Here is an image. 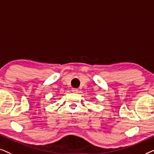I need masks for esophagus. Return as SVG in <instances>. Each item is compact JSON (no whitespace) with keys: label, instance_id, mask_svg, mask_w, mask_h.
Masks as SVG:
<instances>
[{"label":"esophagus","instance_id":"34e87169","mask_svg":"<svg viewBox=\"0 0 154 154\" xmlns=\"http://www.w3.org/2000/svg\"><path fill=\"white\" fill-rule=\"evenodd\" d=\"M72 92H75V93H76V92L78 91V89H75V88H73V89H72Z\"/></svg>","mask_w":154,"mask_h":154}]
</instances>
